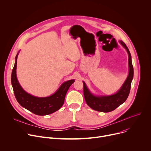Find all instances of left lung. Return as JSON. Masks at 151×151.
<instances>
[{
  "instance_id": "8db88e82",
  "label": "left lung",
  "mask_w": 151,
  "mask_h": 151,
  "mask_svg": "<svg viewBox=\"0 0 151 151\" xmlns=\"http://www.w3.org/2000/svg\"><path fill=\"white\" fill-rule=\"evenodd\" d=\"M121 44L125 48L128 54V76L124 83L121 89L115 94L107 96L97 97L93 96L87 88L84 82L83 83V96L87 104L93 109L102 112H109L114 111L116 107L125 101L130 91L132 81L133 78L134 70L132 61V57L130 51L125 44L120 41Z\"/></svg>"
}]
</instances>
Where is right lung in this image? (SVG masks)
Listing matches in <instances>:
<instances>
[{"label": "right lung", "mask_w": 151, "mask_h": 151, "mask_svg": "<svg viewBox=\"0 0 151 151\" xmlns=\"http://www.w3.org/2000/svg\"><path fill=\"white\" fill-rule=\"evenodd\" d=\"M18 54L15 57V62L11 75V83L15 97L18 103L25 109L37 115L51 114L63 106L66 93L70 85L75 82L74 79L63 83L59 89L52 96L47 97H37L33 96L21 88L16 76V68Z\"/></svg>", "instance_id": "right-lung-1"}]
</instances>
